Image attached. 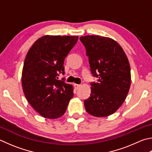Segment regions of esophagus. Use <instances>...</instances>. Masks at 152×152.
<instances>
[{
	"label": "esophagus",
	"mask_w": 152,
	"mask_h": 152,
	"mask_svg": "<svg viewBox=\"0 0 152 152\" xmlns=\"http://www.w3.org/2000/svg\"><path fill=\"white\" fill-rule=\"evenodd\" d=\"M74 88H75L76 89H78V88H80V84H74Z\"/></svg>",
	"instance_id": "34e87169"
}]
</instances>
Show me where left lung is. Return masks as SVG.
Here are the masks:
<instances>
[{"label": "left lung", "instance_id": "obj_1", "mask_svg": "<svg viewBox=\"0 0 152 152\" xmlns=\"http://www.w3.org/2000/svg\"><path fill=\"white\" fill-rule=\"evenodd\" d=\"M84 46L93 77L90 96L84 103L93 116L106 117L116 111L125 100L131 84L130 66L122 47L112 38L100 36L80 38Z\"/></svg>", "mask_w": 152, "mask_h": 152}]
</instances>
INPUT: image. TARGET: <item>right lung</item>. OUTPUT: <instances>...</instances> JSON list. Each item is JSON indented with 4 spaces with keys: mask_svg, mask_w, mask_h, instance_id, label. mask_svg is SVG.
I'll list each match as a JSON object with an SVG mask.
<instances>
[{
    "mask_svg": "<svg viewBox=\"0 0 152 152\" xmlns=\"http://www.w3.org/2000/svg\"><path fill=\"white\" fill-rule=\"evenodd\" d=\"M78 39L74 36H44L26 54L22 74L23 92L33 108L46 118L62 116L73 97L72 86L58 76L64 74V59Z\"/></svg>",
    "mask_w": 152,
    "mask_h": 152,
    "instance_id": "right-lung-1",
    "label": "right lung"
}]
</instances>
